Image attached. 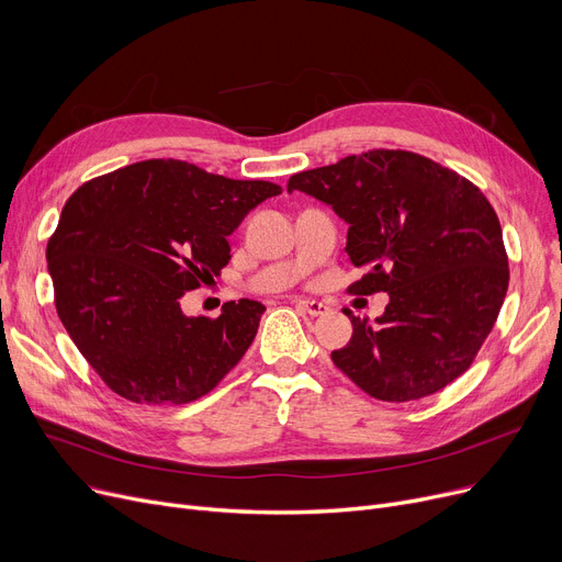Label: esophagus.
<instances>
[{"label":"esophagus","instance_id":"34e87169","mask_svg":"<svg viewBox=\"0 0 562 562\" xmlns=\"http://www.w3.org/2000/svg\"><path fill=\"white\" fill-rule=\"evenodd\" d=\"M296 307H299L301 312L310 314V316H321V314L328 312V307L323 305V303H318V301H307V299H299V301H296Z\"/></svg>","mask_w":562,"mask_h":562}]
</instances>
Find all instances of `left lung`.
I'll use <instances>...</instances> for the list:
<instances>
[{
	"mask_svg": "<svg viewBox=\"0 0 562 562\" xmlns=\"http://www.w3.org/2000/svg\"><path fill=\"white\" fill-rule=\"evenodd\" d=\"M286 191L330 204L348 223L346 252L369 273L352 293L385 291L375 326L350 316L333 362L378 401H417L474 362L504 305L508 257L479 187L405 150L350 155L296 172ZM348 316V312H346Z\"/></svg>",
	"mask_w": 562,
	"mask_h": 562,
	"instance_id": "obj_1",
	"label": "left lung"
}]
</instances>
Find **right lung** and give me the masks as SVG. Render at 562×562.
I'll list each match as a JSON object with an SVG mask.
<instances>
[{
  "label": "right lung",
  "mask_w": 562,
  "mask_h": 562,
  "mask_svg": "<svg viewBox=\"0 0 562 562\" xmlns=\"http://www.w3.org/2000/svg\"><path fill=\"white\" fill-rule=\"evenodd\" d=\"M278 193L271 182L150 159L70 195L47 244L56 312L115 394L147 405L191 403L244 358L261 303L232 301L206 318L187 316L180 301L214 282L229 261L227 236Z\"/></svg>",
  "instance_id": "1"
}]
</instances>
